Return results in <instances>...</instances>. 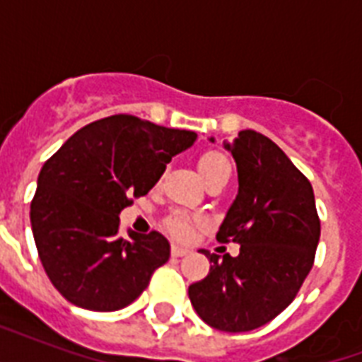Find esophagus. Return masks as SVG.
<instances>
[{"label": "esophagus", "mask_w": 362, "mask_h": 362, "mask_svg": "<svg viewBox=\"0 0 362 362\" xmlns=\"http://www.w3.org/2000/svg\"><path fill=\"white\" fill-rule=\"evenodd\" d=\"M187 253H189V250H187V247L176 246V244H173V246H170V255H173V257H184V255H187Z\"/></svg>", "instance_id": "obj_1"}]
</instances>
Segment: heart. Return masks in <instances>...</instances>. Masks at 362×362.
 I'll return each instance as SVG.
<instances>
[{
	"label": "heart",
	"mask_w": 362,
	"mask_h": 362,
	"mask_svg": "<svg viewBox=\"0 0 362 362\" xmlns=\"http://www.w3.org/2000/svg\"><path fill=\"white\" fill-rule=\"evenodd\" d=\"M197 169L203 176L204 182L216 180V178H229L231 176V161L226 153L218 148L204 150L197 159ZM201 226V220L193 216L182 214V212H173L163 220V227L178 240H187L192 238L193 231Z\"/></svg>",
	"instance_id": "obj_1"
}]
</instances>
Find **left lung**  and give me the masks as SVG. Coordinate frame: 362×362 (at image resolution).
<instances>
[{
	"label": "left lung",
	"instance_id": "left-lung-1",
	"mask_svg": "<svg viewBox=\"0 0 362 362\" xmlns=\"http://www.w3.org/2000/svg\"><path fill=\"white\" fill-rule=\"evenodd\" d=\"M226 148L238 170V195L218 242H237L231 257L201 250L210 272L189 286L199 317L226 332L267 325L293 303L314 267L321 223L312 184L281 148L257 131H240Z\"/></svg>",
	"mask_w": 362,
	"mask_h": 362
}]
</instances>
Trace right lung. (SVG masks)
<instances>
[{"label": "right lung", "instance_id": "obj_1", "mask_svg": "<svg viewBox=\"0 0 362 362\" xmlns=\"http://www.w3.org/2000/svg\"><path fill=\"white\" fill-rule=\"evenodd\" d=\"M131 115L92 122L47 159L37 178L30 220L42 269L71 304L115 312L131 304L169 261L158 231L120 235V214L146 195L165 167L195 141Z\"/></svg>", "mask_w": 362, "mask_h": 362}]
</instances>
